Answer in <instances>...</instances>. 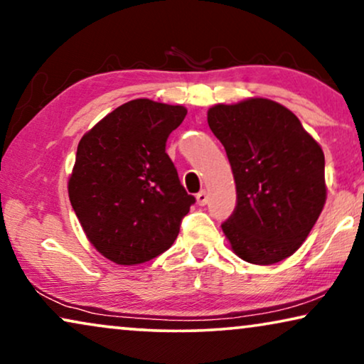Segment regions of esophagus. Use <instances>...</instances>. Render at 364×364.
Masks as SVG:
<instances>
[{
	"mask_svg": "<svg viewBox=\"0 0 364 364\" xmlns=\"http://www.w3.org/2000/svg\"><path fill=\"white\" fill-rule=\"evenodd\" d=\"M196 201H198L199 206H204V204L208 203V193L206 191H199L196 194Z\"/></svg>",
	"mask_w": 364,
	"mask_h": 364,
	"instance_id": "34e87169",
	"label": "esophagus"
}]
</instances>
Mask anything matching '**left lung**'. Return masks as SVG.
<instances>
[{"label": "left lung", "mask_w": 364, "mask_h": 364, "mask_svg": "<svg viewBox=\"0 0 364 364\" xmlns=\"http://www.w3.org/2000/svg\"><path fill=\"white\" fill-rule=\"evenodd\" d=\"M208 124L231 163L237 204L221 224L245 262L290 257L325 206V155L289 109L269 99L214 105Z\"/></svg>", "instance_id": "obj_1"}]
</instances>
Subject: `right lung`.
Segmentation results:
<instances>
[{
  "mask_svg": "<svg viewBox=\"0 0 364 364\" xmlns=\"http://www.w3.org/2000/svg\"><path fill=\"white\" fill-rule=\"evenodd\" d=\"M186 112L130 100L80 138L69 199L87 239L112 262L143 264L170 249L196 201L166 153Z\"/></svg>",
  "mask_w": 364,
  "mask_h": 364,
  "instance_id": "add662e5",
  "label": "right lung"
}]
</instances>
